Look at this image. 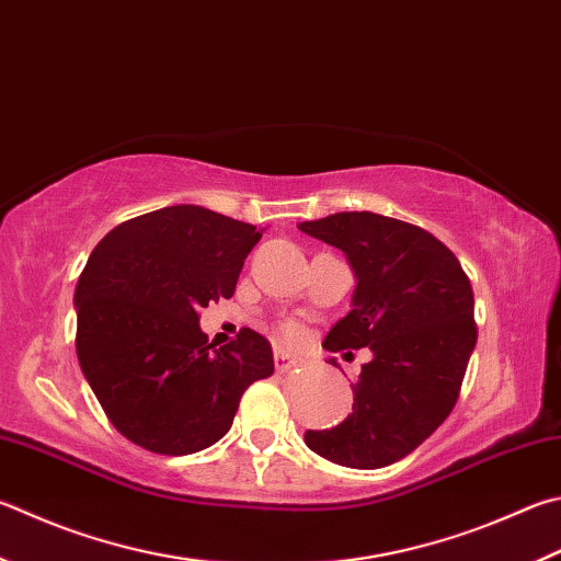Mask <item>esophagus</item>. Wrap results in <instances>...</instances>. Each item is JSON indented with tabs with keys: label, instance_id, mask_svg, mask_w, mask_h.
I'll return each mask as SVG.
<instances>
[{
	"label": "esophagus",
	"instance_id": "esophagus-1",
	"mask_svg": "<svg viewBox=\"0 0 561 561\" xmlns=\"http://www.w3.org/2000/svg\"><path fill=\"white\" fill-rule=\"evenodd\" d=\"M274 365H277V373H289L294 368V358L284 351H274Z\"/></svg>",
	"mask_w": 561,
	"mask_h": 561
}]
</instances>
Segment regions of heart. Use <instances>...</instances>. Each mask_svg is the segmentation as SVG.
Here are the masks:
<instances>
[{
  "label": "heart",
  "mask_w": 561,
  "mask_h": 561,
  "mask_svg": "<svg viewBox=\"0 0 561 561\" xmlns=\"http://www.w3.org/2000/svg\"><path fill=\"white\" fill-rule=\"evenodd\" d=\"M301 329L297 323H284L282 325V331H279V339L287 343V345H294V343H299L301 341Z\"/></svg>",
  "instance_id": "heart-1"
}]
</instances>
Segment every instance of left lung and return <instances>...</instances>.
<instances>
[{"mask_svg":"<svg viewBox=\"0 0 561 561\" xmlns=\"http://www.w3.org/2000/svg\"><path fill=\"white\" fill-rule=\"evenodd\" d=\"M299 230L343 250L358 279L353 309L323 348L373 351L353 385V412L304 442L348 468L390 466L430 439L458 400L478 339L471 282L456 254L412 222L353 210Z\"/></svg>","mask_w":561,"mask_h":561,"instance_id":"1","label":"left lung"}]
</instances>
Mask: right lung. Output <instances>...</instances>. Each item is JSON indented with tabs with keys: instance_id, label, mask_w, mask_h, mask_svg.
<instances>
[{
	"instance_id": "1",
	"label": "right lung",
	"mask_w": 561,
	"mask_h": 561,
	"mask_svg": "<svg viewBox=\"0 0 561 561\" xmlns=\"http://www.w3.org/2000/svg\"><path fill=\"white\" fill-rule=\"evenodd\" d=\"M262 230L201 206H169L112 228L76 287V351L112 426L141 449L186 456L216 444L242 392L274 373L252 329L222 348L198 311L236 294Z\"/></svg>"
}]
</instances>
